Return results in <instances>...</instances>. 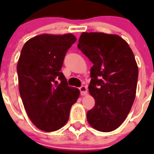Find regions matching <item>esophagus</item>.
I'll return each instance as SVG.
<instances>
[{"label": "esophagus", "instance_id": "34e87169", "mask_svg": "<svg viewBox=\"0 0 154 154\" xmlns=\"http://www.w3.org/2000/svg\"><path fill=\"white\" fill-rule=\"evenodd\" d=\"M79 90L82 96H85V95L87 94V88L85 86H84V85H82L81 87H79Z\"/></svg>", "mask_w": 154, "mask_h": 154}]
</instances>
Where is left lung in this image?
Here are the masks:
<instances>
[{
	"mask_svg": "<svg viewBox=\"0 0 154 154\" xmlns=\"http://www.w3.org/2000/svg\"><path fill=\"white\" fill-rule=\"evenodd\" d=\"M78 48L93 63L89 92L96 103L87 120L98 131H113L135 99L138 67L133 51L119 35L102 32L82 33Z\"/></svg>",
	"mask_w": 154,
	"mask_h": 154,
	"instance_id": "obj_1",
	"label": "left lung"
}]
</instances>
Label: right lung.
I'll return each mask as SVG.
<instances>
[{
  "label": "right lung",
  "instance_id": "obj_1",
  "mask_svg": "<svg viewBox=\"0 0 154 154\" xmlns=\"http://www.w3.org/2000/svg\"><path fill=\"white\" fill-rule=\"evenodd\" d=\"M75 41L72 34H44L29 39L21 49L17 66L19 92L29 119L43 131H55L67 123L80 95L60 72Z\"/></svg>",
  "mask_w": 154,
  "mask_h": 154
}]
</instances>
